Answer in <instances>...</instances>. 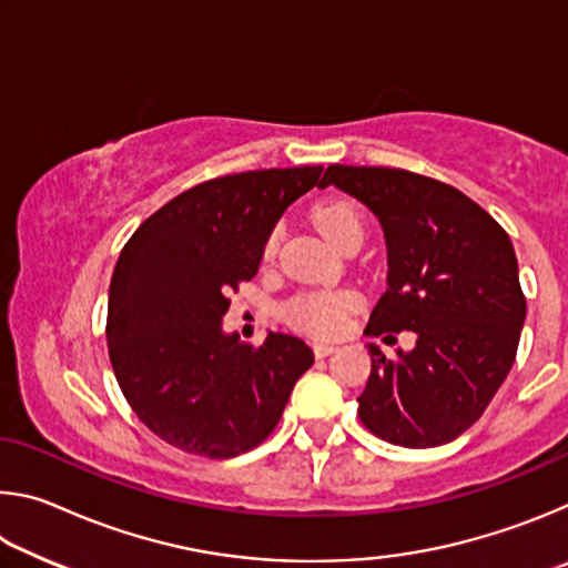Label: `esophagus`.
<instances>
[{"label":"esophagus","mask_w":568,"mask_h":568,"mask_svg":"<svg viewBox=\"0 0 568 568\" xmlns=\"http://www.w3.org/2000/svg\"><path fill=\"white\" fill-rule=\"evenodd\" d=\"M335 351H338V345L335 343H325V341L315 343V355H318V358H325V355H331Z\"/></svg>","instance_id":"1"}]
</instances>
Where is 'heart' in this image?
I'll return each mask as SVG.
<instances>
[{"instance_id":"b5f03b06","label":"heart","mask_w":568,"mask_h":568,"mask_svg":"<svg viewBox=\"0 0 568 568\" xmlns=\"http://www.w3.org/2000/svg\"><path fill=\"white\" fill-rule=\"evenodd\" d=\"M313 223L318 227V233L335 247L353 230H361L363 233V217L358 207L345 203V200H333V203H323L315 207ZM273 247L275 237L267 240L265 253L271 255ZM355 307H358V297L353 293H305L297 301H293L291 321L305 331L331 335L343 331L345 321H348V315Z\"/></svg>"}]
</instances>
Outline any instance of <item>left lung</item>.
<instances>
[{
	"label": "left lung",
	"mask_w": 568,
	"mask_h": 568,
	"mask_svg": "<svg viewBox=\"0 0 568 568\" xmlns=\"http://www.w3.org/2000/svg\"><path fill=\"white\" fill-rule=\"evenodd\" d=\"M328 185L361 200L386 237V293L365 333L416 335L396 358L368 345L363 426L406 448L448 444L480 418L516 358L526 297L511 237L460 190L408 170L331 165L318 187Z\"/></svg>",
	"instance_id": "left-lung-1"
}]
</instances>
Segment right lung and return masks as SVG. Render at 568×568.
Segmentation results:
<instances>
[{
    "mask_svg": "<svg viewBox=\"0 0 568 568\" xmlns=\"http://www.w3.org/2000/svg\"><path fill=\"white\" fill-rule=\"evenodd\" d=\"M323 168L207 180L150 215L110 283L108 345L124 398L152 434L187 454L233 458L273 434L313 365L303 338L261 348L223 331L227 295L255 277L277 220Z\"/></svg>",
    "mask_w": 568,
    "mask_h": 568,
    "instance_id": "obj_1",
    "label": "right lung"
}]
</instances>
